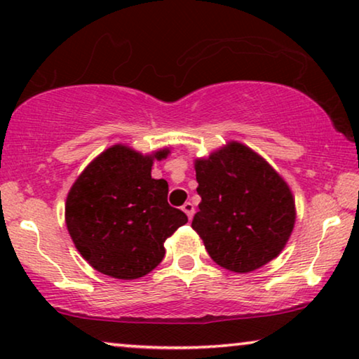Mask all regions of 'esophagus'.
<instances>
[{
  "label": "esophagus",
  "mask_w": 359,
  "mask_h": 359,
  "mask_svg": "<svg viewBox=\"0 0 359 359\" xmlns=\"http://www.w3.org/2000/svg\"><path fill=\"white\" fill-rule=\"evenodd\" d=\"M182 210H184V212L187 214V216H189V219L194 217V214H195V206H194V203L187 201L185 205L182 206Z\"/></svg>",
  "instance_id": "esophagus-1"
}]
</instances>
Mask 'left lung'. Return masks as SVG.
<instances>
[{"instance_id":"1","label":"left lung","mask_w":359,"mask_h":359,"mask_svg":"<svg viewBox=\"0 0 359 359\" xmlns=\"http://www.w3.org/2000/svg\"><path fill=\"white\" fill-rule=\"evenodd\" d=\"M201 203L191 227L229 271L251 272L280 253L295 226L288 185L258 153L231 142L195 161Z\"/></svg>"}]
</instances>
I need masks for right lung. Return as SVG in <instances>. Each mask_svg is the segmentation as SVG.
<instances>
[{
  "label": "right lung",
  "mask_w": 359,
  "mask_h": 359,
  "mask_svg": "<svg viewBox=\"0 0 359 359\" xmlns=\"http://www.w3.org/2000/svg\"><path fill=\"white\" fill-rule=\"evenodd\" d=\"M153 154L114 145L90 163L66 200V226L88 264L114 279L147 276L164 258V242L189 221L168 203L169 185L151 177Z\"/></svg>",
  "instance_id": "obj_1"
}]
</instances>
